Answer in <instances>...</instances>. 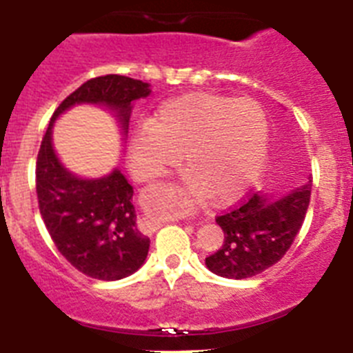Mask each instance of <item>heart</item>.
Listing matches in <instances>:
<instances>
[{
    "label": "heart",
    "mask_w": 353,
    "mask_h": 353,
    "mask_svg": "<svg viewBox=\"0 0 353 353\" xmlns=\"http://www.w3.org/2000/svg\"><path fill=\"white\" fill-rule=\"evenodd\" d=\"M269 118L252 99L194 92L157 108L134 129L127 161L139 180L157 179L183 159L196 196L230 203L263 170L269 152Z\"/></svg>",
    "instance_id": "b5f03b06"
}]
</instances>
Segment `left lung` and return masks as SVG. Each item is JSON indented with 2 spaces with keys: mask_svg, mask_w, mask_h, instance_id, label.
Listing matches in <instances>:
<instances>
[{
  "mask_svg": "<svg viewBox=\"0 0 353 353\" xmlns=\"http://www.w3.org/2000/svg\"><path fill=\"white\" fill-rule=\"evenodd\" d=\"M311 187L313 180L279 199L249 191L244 199L217 215L224 242L205 260L208 269L228 279H245L277 263L301 232Z\"/></svg>",
  "mask_w": 353,
  "mask_h": 353,
  "instance_id": "8db88e82",
  "label": "left lung"
}]
</instances>
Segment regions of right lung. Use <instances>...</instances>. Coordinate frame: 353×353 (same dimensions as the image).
Listing matches in <instances>:
<instances>
[{"label": "right lung", "instance_id": "obj_1", "mask_svg": "<svg viewBox=\"0 0 353 353\" xmlns=\"http://www.w3.org/2000/svg\"><path fill=\"white\" fill-rule=\"evenodd\" d=\"M148 93V83L120 74L88 79L58 105L37 155V198L43 224L65 260L93 279L117 281L136 272L145 263L150 239L136 224L132 185L120 171L81 180L61 166L51 143L52 121L74 104L92 102L114 109L127 132L132 102Z\"/></svg>", "mask_w": 353, "mask_h": 353}]
</instances>
